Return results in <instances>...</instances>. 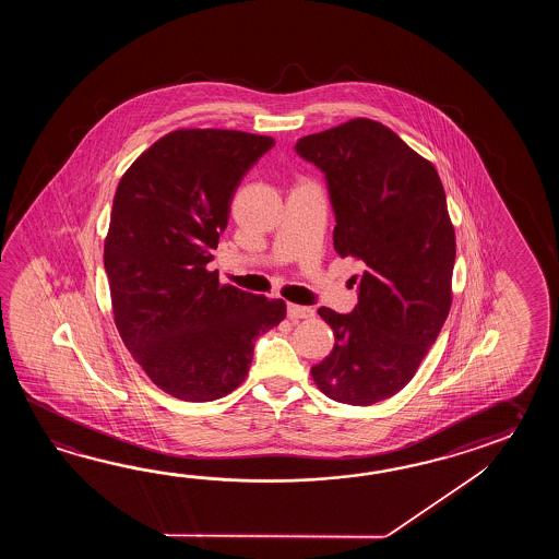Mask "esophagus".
Segmentation results:
<instances>
[{
	"mask_svg": "<svg viewBox=\"0 0 559 559\" xmlns=\"http://www.w3.org/2000/svg\"><path fill=\"white\" fill-rule=\"evenodd\" d=\"M313 309L306 308V306H296V304H287V318L289 320H309L313 318Z\"/></svg>",
	"mask_w": 559,
	"mask_h": 559,
	"instance_id": "esophagus-1",
	"label": "esophagus"
}]
</instances>
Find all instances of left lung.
<instances>
[{
    "instance_id": "1",
    "label": "left lung",
    "mask_w": 559,
    "mask_h": 559,
    "mask_svg": "<svg viewBox=\"0 0 559 559\" xmlns=\"http://www.w3.org/2000/svg\"><path fill=\"white\" fill-rule=\"evenodd\" d=\"M325 174L335 214L333 248L361 274L352 313L320 308L332 354L311 368L340 404L388 400L416 376L452 308L455 234L436 167L390 128L356 118L297 140Z\"/></svg>"
}]
</instances>
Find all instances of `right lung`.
I'll use <instances>...</instances> for the list:
<instances>
[{"label": "right lung", "mask_w": 559, "mask_h": 559, "mask_svg": "<svg viewBox=\"0 0 559 559\" xmlns=\"http://www.w3.org/2000/svg\"><path fill=\"white\" fill-rule=\"evenodd\" d=\"M274 143L171 131L119 179L104 246L114 320L147 378L183 402L234 392L258 335L285 318L284 299L222 285L207 270L239 181Z\"/></svg>", "instance_id": "1"}]
</instances>
